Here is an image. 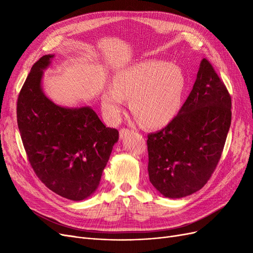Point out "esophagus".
Masks as SVG:
<instances>
[{
	"instance_id": "obj_1",
	"label": "esophagus",
	"mask_w": 253,
	"mask_h": 253,
	"mask_svg": "<svg viewBox=\"0 0 253 253\" xmlns=\"http://www.w3.org/2000/svg\"><path fill=\"white\" fill-rule=\"evenodd\" d=\"M129 132H131V131H129L128 128H121L120 131H119V136H120V138H124V137H125V136H126Z\"/></svg>"
}]
</instances>
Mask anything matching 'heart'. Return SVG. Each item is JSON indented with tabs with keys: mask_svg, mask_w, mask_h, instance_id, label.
Listing matches in <instances>:
<instances>
[{
	"mask_svg": "<svg viewBox=\"0 0 253 253\" xmlns=\"http://www.w3.org/2000/svg\"><path fill=\"white\" fill-rule=\"evenodd\" d=\"M186 88L182 70L163 60H144L115 75L113 87L101 96L102 110L118 120L129 99L134 116L148 127H162L177 115Z\"/></svg>",
	"mask_w": 253,
	"mask_h": 253,
	"instance_id": "obj_1",
	"label": "heart"
}]
</instances>
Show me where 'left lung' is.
Instances as JSON below:
<instances>
[{
  "instance_id": "left-lung-1",
  "label": "left lung",
  "mask_w": 253,
  "mask_h": 253,
  "mask_svg": "<svg viewBox=\"0 0 253 253\" xmlns=\"http://www.w3.org/2000/svg\"><path fill=\"white\" fill-rule=\"evenodd\" d=\"M231 125V97L203 59L192 90L162 131L148 135L149 177L158 192L181 198L201 190L221 156Z\"/></svg>"
}]
</instances>
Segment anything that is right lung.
I'll return each mask as SVG.
<instances>
[{
	"instance_id": "obj_1",
	"label": "right lung",
	"mask_w": 253,
	"mask_h": 253,
	"mask_svg": "<svg viewBox=\"0 0 253 253\" xmlns=\"http://www.w3.org/2000/svg\"><path fill=\"white\" fill-rule=\"evenodd\" d=\"M53 58L43 56L30 70L18 98V126L38 177L52 192L79 202L96 192L119 133L90 106H61L45 95L44 71Z\"/></svg>"
}]
</instances>
